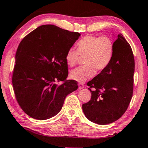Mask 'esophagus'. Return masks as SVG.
Returning a JSON list of instances; mask_svg holds the SVG:
<instances>
[{"label": "esophagus", "mask_w": 148, "mask_h": 148, "mask_svg": "<svg viewBox=\"0 0 148 148\" xmlns=\"http://www.w3.org/2000/svg\"><path fill=\"white\" fill-rule=\"evenodd\" d=\"M78 88L79 89H82L84 88V85L82 84H78Z\"/></svg>", "instance_id": "34e87169"}]
</instances>
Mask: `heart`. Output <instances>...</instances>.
I'll return each mask as SVG.
<instances>
[{
	"label": "heart",
	"instance_id": "b5f03b06",
	"mask_svg": "<svg viewBox=\"0 0 148 148\" xmlns=\"http://www.w3.org/2000/svg\"><path fill=\"white\" fill-rule=\"evenodd\" d=\"M77 49L71 47L66 53V61L70 66L77 63L79 55L86 56L85 64L70 72L71 78L84 83L96 74V69L102 71L111 62L114 52V43L108 36L87 35L77 42Z\"/></svg>",
	"mask_w": 148,
	"mask_h": 148
}]
</instances>
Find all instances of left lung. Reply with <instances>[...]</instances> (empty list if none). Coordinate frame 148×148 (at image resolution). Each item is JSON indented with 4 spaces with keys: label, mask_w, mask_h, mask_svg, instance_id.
I'll return each instance as SVG.
<instances>
[{
    "label": "left lung",
    "mask_w": 148,
    "mask_h": 148,
    "mask_svg": "<svg viewBox=\"0 0 148 148\" xmlns=\"http://www.w3.org/2000/svg\"><path fill=\"white\" fill-rule=\"evenodd\" d=\"M114 43L111 62L87 84L91 98L82 105L87 118L99 125L119 119L128 108L133 92L134 59L131 47L121 34Z\"/></svg>",
    "instance_id": "8db88e82"
}]
</instances>
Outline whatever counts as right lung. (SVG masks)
<instances>
[{
	"instance_id": "right-lung-1",
	"label": "right lung",
	"mask_w": 148,
	"mask_h": 148,
	"mask_svg": "<svg viewBox=\"0 0 148 148\" xmlns=\"http://www.w3.org/2000/svg\"><path fill=\"white\" fill-rule=\"evenodd\" d=\"M80 35L53 25H44L20 42L12 84L17 102L30 117L45 120L55 116L67 95L77 89L75 80L66 79V53ZM59 81L64 83L57 84Z\"/></svg>"
}]
</instances>
